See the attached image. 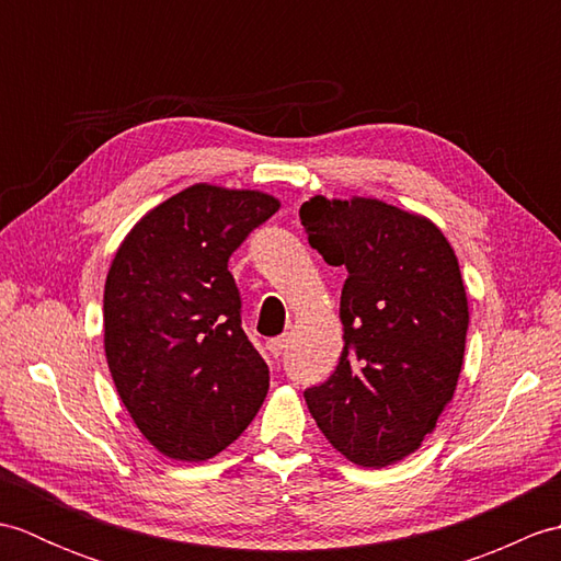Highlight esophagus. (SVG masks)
Here are the masks:
<instances>
[{
  "instance_id": "1",
  "label": "esophagus",
  "mask_w": 561,
  "mask_h": 561,
  "mask_svg": "<svg viewBox=\"0 0 561 561\" xmlns=\"http://www.w3.org/2000/svg\"><path fill=\"white\" fill-rule=\"evenodd\" d=\"M287 347H289V335H279V337H274V340H270V352H272V356H279L287 352Z\"/></svg>"
}]
</instances>
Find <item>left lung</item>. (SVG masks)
<instances>
[{
    "instance_id": "obj_1",
    "label": "left lung",
    "mask_w": 561,
    "mask_h": 561,
    "mask_svg": "<svg viewBox=\"0 0 561 561\" xmlns=\"http://www.w3.org/2000/svg\"><path fill=\"white\" fill-rule=\"evenodd\" d=\"M299 217L311 248L347 270L340 364L306 404L344 458L386 468L422 446L456 392L470 323L458 257L434 221L374 197L316 195Z\"/></svg>"
}]
</instances>
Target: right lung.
Instances as JSON below:
<instances>
[{"label": "right lung", "instance_id": "obj_1", "mask_svg": "<svg viewBox=\"0 0 561 561\" xmlns=\"http://www.w3.org/2000/svg\"><path fill=\"white\" fill-rule=\"evenodd\" d=\"M277 209L260 190L190 185L147 211L111 262L105 359L139 432L173 460L217 456L267 396L229 257Z\"/></svg>", "mask_w": 561, "mask_h": 561}]
</instances>
